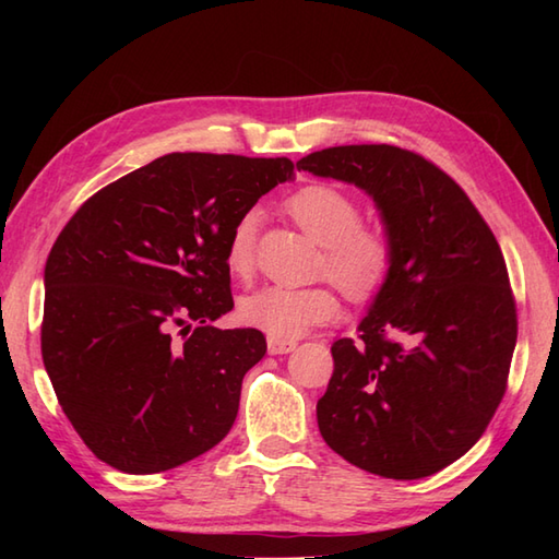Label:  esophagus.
Instances as JSON below:
<instances>
[{
  "label": "esophagus",
  "instance_id": "34e87169",
  "mask_svg": "<svg viewBox=\"0 0 559 559\" xmlns=\"http://www.w3.org/2000/svg\"><path fill=\"white\" fill-rule=\"evenodd\" d=\"M295 346H298V343H295L293 338L269 336V341H266V348H269L271 355H286V353H293Z\"/></svg>",
  "mask_w": 559,
  "mask_h": 559
}]
</instances>
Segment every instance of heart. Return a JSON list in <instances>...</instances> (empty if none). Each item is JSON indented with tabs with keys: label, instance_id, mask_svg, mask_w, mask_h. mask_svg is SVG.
I'll return each instance as SVG.
<instances>
[{
	"label": "heart",
	"instance_id": "heart-1",
	"mask_svg": "<svg viewBox=\"0 0 559 559\" xmlns=\"http://www.w3.org/2000/svg\"><path fill=\"white\" fill-rule=\"evenodd\" d=\"M290 216L324 245V266L331 278L353 298H365L382 286L394 259L389 235L374 225H360L355 201L331 185H307L288 199ZM259 211H245L225 247V264L247 276L254 264ZM338 314V300L326 286H261L240 300V317L269 336L298 338L312 326Z\"/></svg>",
	"mask_w": 559,
	"mask_h": 559
}]
</instances>
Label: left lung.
Listing matches in <instances>:
<instances>
[{
    "mask_svg": "<svg viewBox=\"0 0 559 559\" xmlns=\"http://www.w3.org/2000/svg\"><path fill=\"white\" fill-rule=\"evenodd\" d=\"M298 170L372 197L394 247L358 341L331 346L319 432L374 476H432L478 442L504 396L516 305L502 249L466 192L413 151L334 146Z\"/></svg>",
    "mask_w": 559,
    "mask_h": 559,
    "instance_id": "1",
    "label": "left lung"
}]
</instances>
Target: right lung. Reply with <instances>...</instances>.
Instances as JSON below:
<instances>
[{"instance_id":"1","label":"right lung","mask_w":559,"mask_h":559,"mask_svg":"<svg viewBox=\"0 0 559 559\" xmlns=\"http://www.w3.org/2000/svg\"><path fill=\"white\" fill-rule=\"evenodd\" d=\"M288 180V158L168 153L103 187L59 233L45 264L43 362L100 461L160 473L230 432L266 338L211 324L233 310L225 247L237 218Z\"/></svg>"}]
</instances>
